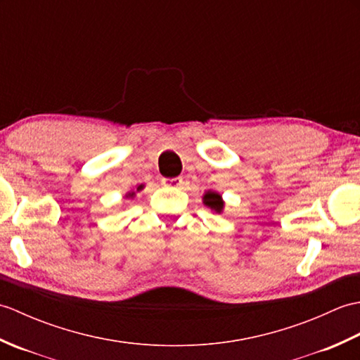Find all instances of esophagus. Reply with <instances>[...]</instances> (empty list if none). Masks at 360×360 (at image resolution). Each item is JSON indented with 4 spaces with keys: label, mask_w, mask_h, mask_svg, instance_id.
Listing matches in <instances>:
<instances>
[{
    "label": "esophagus",
    "mask_w": 360,
    "mask_h": 360,
    "mask_svg": "<svg viewBox=\"0 0 360 360\" xmlns=\"http://www.w3.org/2000/svg\"><path fill=\"white\" fill-rule=\"evenodd\" d=\"M162 184L167 187H179L182 184V178H164Z\"/></svg>",
    "instance_id": "esophagus-1"
}]
</instances>
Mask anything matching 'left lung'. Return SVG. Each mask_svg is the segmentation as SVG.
I'll return each instance as SVG.
<instances>
[{
  "mask_svg": "<svg viewBox=\"0 0 360 360\" xmlns=\"http://www.w3.org/2000/svg\"><path fill=\"white\" fill-rule=\"evenodd\" d=\"M202 202L210 207L213 212L221 213L224 210V201H223V196H221L218 192H213V190H209V192H205L202 196Z\"/></svg>",
  "mask_w": 360,
  "mask_h": 360,
  "instance_id": "obj_1",
  "label": "left lung"
}]
</instances>
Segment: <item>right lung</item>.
I'll return each mask as SVG.
<instances>
[{
	"mask_svg": "<svg viewBox=\"0 0 360 360\" xmlns=\"http://www.w3.org/2000/svg\"><path fill=\"white\" fill-rule=\"evenodd\" d=\"M128 196H134V192H131V193H128Z\"/></svg>",
	"mask_w": 360,
	"mask_h": 360,
	"instance_id": "1",
	"label": "right lung"
}]
</instances>
